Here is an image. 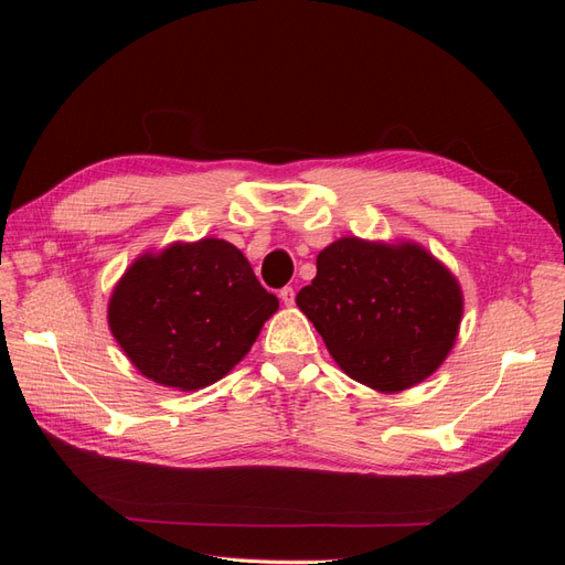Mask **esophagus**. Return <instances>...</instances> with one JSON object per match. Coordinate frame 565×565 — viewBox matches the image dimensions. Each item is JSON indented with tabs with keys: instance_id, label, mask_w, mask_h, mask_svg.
Instances as JSON below:
<instances>
[{
	"instance_id": "34e87169",
	"label": "esophagus",
	"mask_w": 565,
	"mask_h": 565,
	"mask_svg": "<svg viewBox=\"0 0 565 565\" xmlns=\"http://www.w3.org/2000/svg\"><path fill=\"white\" fill-rule=\"evenodd\" d=\"M280 299L285 306H292L295 303V289L292 287H282L280 289Z\"/></svg>"
}]
</instances>
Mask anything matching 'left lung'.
<instances>
[{
  "label": "left lung",
  "mask_w": 565,
  "mask_h": 565,
  "mask_svg": "<svg viewBox=\"0 0 565 565\" xmlns=\"http://www.w3.org/2000/svg\"><path fill=\"white\" fill-rule=\"evenodd\" d=\"M301 287L306 313L337 365L384 393L424 382L450 353L461 320L452 273L417 245L341 237Z\"/></svg>",
  "instance_id": "obj_1"
}]
</instances>
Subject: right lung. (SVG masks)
<instances>
[{"instance_id": "add662e5", "label": "right lung", "mask_w": 565, "mask_h": 565, "mask_svg": "<svg viewBox=\"0 0 565 565\" xmlns=\"http://www.w3.org/2000/svg\"><path fill=\"white\" fill-rule=\"evenodd\" d=\"M278 297L256 280L243 252L204 237L146 254L117 282L110 332L148 380L195 391L243 361Z\"/></svg>"}]
</instances>
